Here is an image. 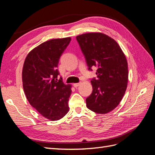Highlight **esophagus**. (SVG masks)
Returning <instances> with one entry per match:
<instances>
[{"mask_svg":"<svg viewBox=\"0 0 155 155\" xmlns=\"http://www.w3.org/2000/svg\"><path fill=\"white\" fill-rule=\"evenodd\" d=\"M79 85H80V83H74V87H78Z\"/></svg>","mask_w":155,"mask_h":155,"instance_id":"1","label":"esophagus"}]
</instances>
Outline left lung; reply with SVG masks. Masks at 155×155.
Returning <instances> with one entry per match:
<instances>
[{
	"label": "left lung",
	"instance_id": "8db88e82",
	"mask_svg": "<svg viewBox=\"0 0 155 155\" xmlns=\"http://www.w3.org/2000/svg\"><path fill=\"white\" fill-rule=\"evenodd\" d=\"M88 70L97 68L91 79L92 92L86 99L88 109L106 114L114 109L125 94L128 81L127 61L116 42L101 33L76 37Z\"/></svg>",
	"mask_w": 155,
	"mask_h": 155
}]
</instances>
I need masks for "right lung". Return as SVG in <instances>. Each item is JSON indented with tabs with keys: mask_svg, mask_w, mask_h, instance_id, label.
Wrapping results in <instances>:
<instances>
[{
	"mask_svg": "<svg viewBox=\"0 0 155 155\" xmlns=\"http://www.w3.org/2000/svg\"><path fill=\"white\" fill-rule=\"evenodd\" d=\"M71 38L45 42L27 55L22 78L25 94L30 104L45 118L55 121L62 118L69 110L71 86L58 79L59 59Z\"/></svg>",
	"mask_w": 155,
	"mask_h": 155,
	"instance_id": "1",
	"label": "right lung"
}]
</instances>
